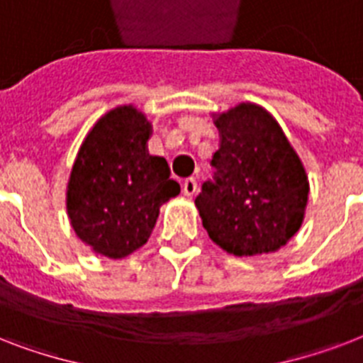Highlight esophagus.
Returning <instances> with one entry per match:
<instances>
[{"label":"esophagus","instance_id":"obj_1","mask_svg":"<svg viewBox=\"0 0 363 363\" xmlns=\"http://www.w3.org/2000/svg\"><path fill=\"white\" fill-rule=\"evenodd\" d=\"M182 192H184V196H188V198L196 196V192H198V182H196V179H188V181H184V184H182Z\"/></svg>","mask_w":363,"mask_h":363}]
</instances>
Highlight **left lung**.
<instances>
[{"mask_svg":"<svg viewBox=\"0 0 363 363\" xmlns=\"http://www.w3.org/2000/svg\"><path fill=\"white\" fill-rule=\"evenodd\" d=\"M220 148L215 175L196 207L209 238L235 256L273 252L303 222L309 182L298 154L273 116L241 104L216 118Z\"/></svg>","mask_w":363,"mask_h":363,"instance_id":"left-lung-1","label":"left lung"}]
</instances>
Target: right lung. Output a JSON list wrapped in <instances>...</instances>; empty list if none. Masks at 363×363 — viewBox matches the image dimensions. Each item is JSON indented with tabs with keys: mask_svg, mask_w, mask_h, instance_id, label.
Returning <instances> with one entry per match:
<instances>
[{
	"mask_svg": "<svg viewBox=\"0 0 363 363\" xmlns=\"http://www.w3.org/2000/svg\"><path fill=\"white\" fill-rule=\"evenodd\" d=\"M150 124L133 107L99 118L77 154L67 215L82 241L107 258H124L148 241L160 207L181 194L164 158L148 156Z\"/></svg>",
	"mask_w": 363,
	"mask_h": 363,
	"instance_id": "right-lung-1",
	"label": "right lung"
}]
</instances>
